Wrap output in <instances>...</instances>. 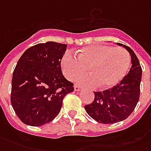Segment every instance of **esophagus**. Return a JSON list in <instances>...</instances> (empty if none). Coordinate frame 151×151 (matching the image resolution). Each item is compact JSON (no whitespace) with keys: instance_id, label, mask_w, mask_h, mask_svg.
Segmentation results:
<instances>
[{"instance_id":"34e87169","label":"esophagus","mask_w":151,"mask_h":151,"mask_svg":"<svg viewBox=\"0 0 151 151\" xmlns=\"http://www.w3.org/2000/svg\"><path fill=\"white\" fill-rule=\"evenodd\" d=\"M74 90L76 91V92H79V91H80V90H81V88H80L79 86H76H76L74 87Z\"/></svg>"}]
</instances>
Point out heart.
<instances>
[{
  "instance_id": "b5f03b06",
  "label": "heart",
  "mask_w": 151,
  "mask_h": 151,
  "mask_svg": "<svg viewBox=\"0 0 151 151\" xmlns=\"http://www.w3.org/2000/svg\"><path fill=\"white\" fill-rule=\"evenodd\" d=\"M130 56L122 47H113L104 44L88 46L78 50L77 58L70 53L63 55L60 62L64 76L69 80L79 77L77 84L92 86L98 84L102 89L116 86L128 74Z\"/></svg>"
}]
</instances>
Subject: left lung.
<instances>
[{"label": "left lung", "instance_id": "1", "mask_svg": "<svg viewBox=\"0 0 151 151\" xmlns=\"http://www.w3.org/2000/svg\"><path fill=\"white\" fill-rule=\"evenodd\" d=\"M117 44L123 46L129 53L132 63L130 70L116 86L94 92V101L84 106L92 119L103 124H113L126 119L134 110L140 96L142 70L139 60L130 47Z\"/></svg>", "mask_w": 151, "mask_h": 151}]
</instances>
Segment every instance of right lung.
Listing matches in <instances>:
<instances>
[{
  "instance_id": "1",
  "label": "right lung",
  "mask_w": 151,
  "mask_h": 151,
  "mask_svg": "<svg viewBox=\"0 0 151 151\" xmlns=\"http://www.w3.org/2000/svg\"><path fill=\"white\" fill-rule=\"evenodd\" d=\"M66 50V44L47 42L29 47L18 60L13 73L11 104L26 125L51 122L60 112L65 96L74 91L60 66Z\"/></svg>"
}]
</instances>
